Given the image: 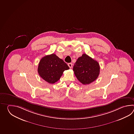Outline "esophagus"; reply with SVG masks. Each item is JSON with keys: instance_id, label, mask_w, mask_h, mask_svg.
<instances>
[{"instance_id": "obj_1", "label": "esophagus", "mask_w": 134, "mask_h": 134, "mask_svg": "<svg viewBox=\"0 0 134 134\" xmlns=\"http://www.w3.org/2000/svg\"><path fill=\"white\" fill-rule=\"evenodd\" d=\"M68 66L69 68H72V66H73V64L72 63H68Z\"/></svg>"}]
</instances>
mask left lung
I'll return each mask as SVG.
<instances>
[{
    "label": "left lung",
    "instance_id": "left-lung-1",
    "mask_svg": "<svg viewBox=\"0 0 134 134\" xmlns=\"http://www.w3.org/2000/svg\"><path fill=\"white\" fill-rule=\"evenodd\" d=\"M100 69L97 61L83 54L75 63L73 71L77 79L83 84L87 85L97 79L100 74Z\"/></svg>",
    "mask_w": 134,
    "mask_h": 134
}]
</instances>
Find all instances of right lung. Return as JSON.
Here are the masks:
<instances>
[{"instance_id":"1","label":"right lung","mask_w":134,"mask_h":134,"mask_svg":"<svg viewBox=\"0 0 134 134\" xmlns=\"http://www.w3.org/2000/svg\"><path fill=\"white\" fill-rule=\"evenodd\" d=\"M69 68L62 59L54 54L43 57L39 63L38 72L43 80L54 84L60 79L63 72Z\"/></svg>"}]
</instances>
